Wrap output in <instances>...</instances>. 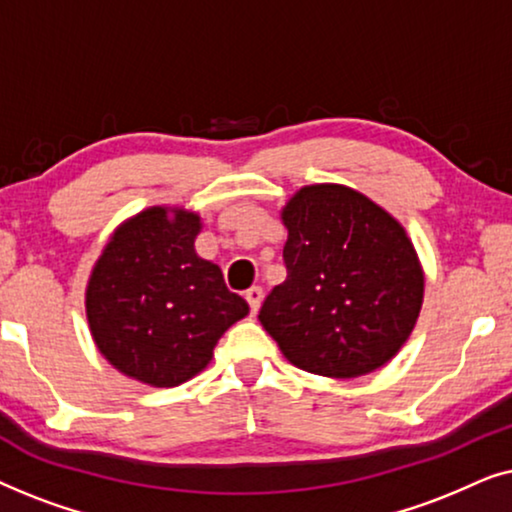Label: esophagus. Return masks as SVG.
<instances>
[{
	"mask_svg": "<svg viewBox=\"0 0 512 512\" xmlns=\"http://www.w3.org/2000/svg\"><path fill=\"white\" fill-rule=\"evenodd\" d=\"M244 298H247V303L251 307V314H256L263 300V289L261 286H251V289H247V293H244Z\"/></svg>",
	"mask_w": 512,
	"mask_h": 512,
	"instance_id": "34e87169",
	"label": "esophagus"
}]
</instances>
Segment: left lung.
Returning <instances> with one entry per match:
<instances>
[{
  "mask_svg": "<svg viewBox=\"0 0 512 512\" xmlns=\"http://www.w3.org/2000/svg\"><path fill=\"white\" fill-rule=\"evenodd\" d=\"M286 279L258 319L293 366L359 377L415 328L424 275L401 223L347 186H307L282 212Z\"/></svg>",
  "mask_w": 512,
  "mask_h": 512,
  "instance_id": "8db88e82",
  "label": "left lung"
}]
</instances>
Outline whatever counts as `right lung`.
Returning <instances> with one entry per match:
<instances>
[{
	"label": "right lung",
	"instance_id": "1",
	"mask_svg": "<svg viewBox=\"0 0 512 512\" xmlns=\"http://www.w3.org/2000/svg\"><path fill=\"white\" fill-rule=\"evenodd\" d=\"M195 214L151 207L116 230L86 293L90 333L111 366L151 387H177L212 359L223 333L249 312L219 265L193 242Z\"/></svg>",
	"mask_w": 512,
	"mask_h": 512
}]
</instances>
